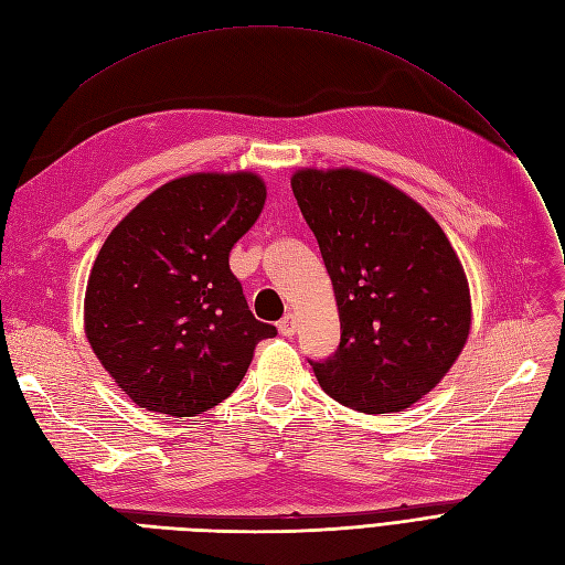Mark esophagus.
Wrapping results in <instances>:
<instances>
[{
  "label": "esophagus",
  "mask_w": 565,
  "mask_h": 565,
  "mask_svg": "<svg viewBox=\"0 0 565 565\" xmlns=\"http://www.w3.org/2000/svg\"><path fill=\"white\" fill-rule=\"evenodd\" d=\"M278 332H280L282 337H295V334H297V318L291 316V313H287V316L278 322Z\"/></svg>",
  "instance_id": "34e87169"
}]
</instances>
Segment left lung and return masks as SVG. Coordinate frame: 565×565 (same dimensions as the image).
<instances>
[{
    "instance_id": "8db88e82",
    "label": "left lung",
    "mask_w": 565,
    "mask_h": 565,
    "mask_svg": "<svg viewBox=\"0 0 565 565\" xmlns=\"http://www.w3.org/2000/svg\"><path fill=\"white\" fill-rule=\"evenodd\" d=\"M291 191L334 285L339 348L308 360L322 391L362 414L427 395L470 334V289L425 207L374 174L299 170Z\"/></svg>"
}]
</instances>
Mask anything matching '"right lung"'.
Wrapping results in <instances>:
<instances>
[{
	"mask_svg": "<svg viewBox=\"0 0 565 565\" xmlns=\"http://www.w3.org/2000/svg\"><path fill=\"white\" fill-rule=\"evenodd\" d=\"M266 201L252 172L172 180L121 220L97 255L84 303L86 337L121 391L147 412L196 416L243 381L259 322L228 252Z\"/></svg>",
	"mask_w": 565,
	"mask_h": 565,
	"instance_id": "obj_1",
	"label": "right lung"
}]
</instances>
